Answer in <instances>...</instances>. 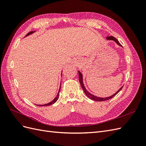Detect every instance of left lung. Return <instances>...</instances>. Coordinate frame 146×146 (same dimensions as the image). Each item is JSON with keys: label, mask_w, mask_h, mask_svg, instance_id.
<instances>
[{"label": "left lung", "mask_w": 146, "mask_h": 146, "mask_svg": "<svg viewBox=\"0 0 146 146\" xmlns=\"http://www.w3.org/2000/svg\"><path fill=\"white\" fill-rule=\"evenodd\" d=\"M107 39H108V40H113V41H115L119 46H122L121 44L119 43V42L117 40V39H116L115 38L112 36H107ZM78 76H79V82H80L81 86H82V88H83V90L84 92H85V94L87 96L88 98H89L91 99V100H95V101L101 102V101H105V100H107L112 99V98H113V97L115 96L118 93V92L122 89V88H123V86H122V87L120 88V89H119V90L116 92L115 94H114L113 95H112V96H111L107 97V98H99V97H97V96H94V95H92V94L90 93V92L86 90V89L85 88V86H84V84H83V76H82V73H81L80 71H79V70H78Z\"/></svg>", "instance_id": "1"}]
</instances>
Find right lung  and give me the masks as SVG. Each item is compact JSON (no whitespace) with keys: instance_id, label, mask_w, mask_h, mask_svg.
<instances>
[{"instance_id":"right-lung-1","label":"right lung","mask_w":146,"mask_h":146,"mask_svg":"<svg viewBox=\"0 0 146 146\" xmlns=\"http://www.w3.org/2000/svg\"><path fill=\"white\" fill-rule=\"evenodd\" d=\"M34 32H35V31H34V32H33V31H32V32H30L28 33L27 35H25V36H29V35H31V34H32V33H34ZM61 76H62V75H61ZM60 89H61V86H60V89H59V91H58V94H57L56 96L55 97V98L54 100H53L52 101H51L50 102L48 103V104H44V105H38V106H48V105H52V104H54V103H55L57 101V100L58 99L59 95H60Z\"/></svg>"}]
</instances>
